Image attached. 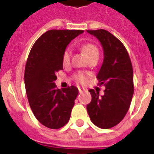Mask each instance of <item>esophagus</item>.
I'll return each instance as SVG.
<instances>
[{
	"mask_svg": "<svg viewBox=\"0 0 154 154\" xmlns=\"http://www.w3.org/2000/svg\"><path fill=\"white\" fill-rule=\"evenodd\" d=\"M78 91H79L80 94H82V93H83V91H85V89H82V88H78Z\"/></svg>",
	"mask_w": 154,
	"mask_h": 154,
	"instance_id": "34e87169",
	"label": "esophagus"
}]
</instances>
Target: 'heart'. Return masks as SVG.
<instances>
[{"instance_id":"1","label":"heart","mask_w":154,"mask_h":154,"mask_svg":"<svg viewBox=\"0 0 154 154\" xmlns=\"http://www.w3.org/2000/svg\"><path fill=\"white\" fill-rule=\"evenodd\" d=\"M82 51L85 53V54L88 57L89 59H90V58L99 55V51L98 49H97V48L94 44H91V43H88V44L83 45L82 47ZM71 55H72L71 49H65L62 56V61L64 65H66L69 64ZM76 79H77V82L84 83V82H85V80H86V77H85V75H84L83 73H78V74L77 75V77H76Z\"/></svg>"}]
</instances>
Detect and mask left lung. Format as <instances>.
Instances as JSON below:
<instances>
[{
    "mask_svg": "<svg viewBox=\"0 0 154 154\" xmlns=\"http://www.w3.org/2000/svg\"><path fill=\"white\" fill-rule=\"evenodd\" d=\"M101 42L104 51L102 65L97 75L104 95L89 89L91 102L87 105L90 120L101 129H109L122 122L129 110L134 95V72L124 45L105 29L87 30Z\"/></svg>",
    "mask_w": 154,
    "mask_h": 154,
    "instance_id": "obj_1",
    "label": "left lung"
}]
</instances>
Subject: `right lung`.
<instances>
[{"mask_svg":"<svg viewBox=\"0 0 154 154\" xmlns=\"http://www.w3.org/2000/svg\"><path fill=\"white\" fill-rule=\"evenodd\" d=\"M83 30L52 29L33 45L25 69V85L30 108L38 122L49 129H60L69 121L77 87L57 89L56 73L63 69L62 56L70 42Z\"/></svg>","mask_w":154,"mask_h":154,"instance_id":"1","label":"right lung"}]
</instances>
